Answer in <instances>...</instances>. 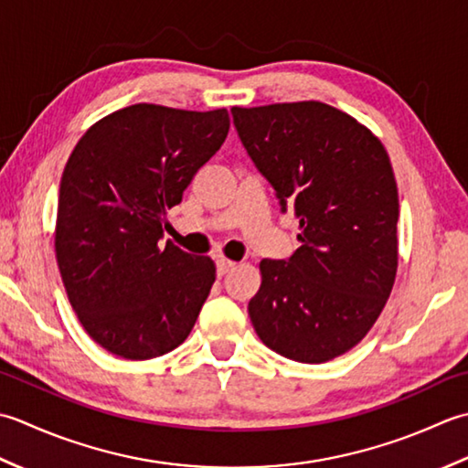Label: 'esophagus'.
<instances>
[{"instance_id":"1","label":"esophagus","mask_w":468,"mask_h":468,"mask_svg":"<svg viewBox=\"0 0 468 468\" xmlns=\"http://www.w3.org/2000/svg\"><path fill=\"white\" fill-rule=\"evenodd\" d=\"M216 264H218V274H220V276L228 274V272H230V271L234 269V266H236V262L228 261V259H220Z\"/></svg>"}]
</instances>
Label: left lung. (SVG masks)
I'll use <instances>...</instances> for the list:
<instances>
[{
    "label": "left lung",
    "instance_id": "obj_1",
    "mask_svg": "<svg viewBox=\"0 0 468 468\" xmlns=\"http://www.w3.org/2000/svg\"><path fill=\"white\" fill-rule=\"evenodd\" d=\"M232 117L303 242L289 261H261L252 325L284 357L335 359L374 327L396 281L399 202L388 151L319 101L232 107Z\"/></svg>",
    "mask_w": 468,
    "mask_h": 468
}]
</instances>
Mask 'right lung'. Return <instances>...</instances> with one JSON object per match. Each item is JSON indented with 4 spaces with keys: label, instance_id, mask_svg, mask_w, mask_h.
Here are the masks:
<instances>
[{
    "label": "right lung",
    "instance_id": "add662e5",
    "mask_svg": "<svg viewBox=\"0 0 468 468\" xmlns=\"http://www.w3.org/2000/svg\"><path fill=\"white\" fill-rule=\"evenodd\" d=\"M230 129L226 109L139 102L84 133L66 161L54 248L84 331L111 354L141 361L176 349L216 281L209 256L161 244L167 209Z\"/></svg>",
    "mask_w": 468,
    "mask_h": 468
}]
</instances>
